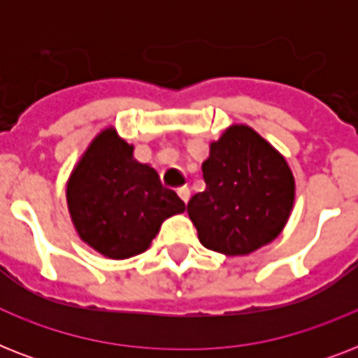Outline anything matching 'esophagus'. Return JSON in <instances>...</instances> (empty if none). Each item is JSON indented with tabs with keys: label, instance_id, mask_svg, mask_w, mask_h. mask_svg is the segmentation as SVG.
Here are the masks:
<instances>
[{
	"label": "esophagus",
	"instance_id": "esophagus-1",
	"mask_svg": "<svg viewBox=\"0 0 358 358\" xmlns=\"http://www.w3.org/2000/svg\"><path fill=\"white\" fill-rule=\"evenodd\" d=\"M178 196L182 199L184 202L189 201V196H191V191L187 185H182V187H178Z\"/></svg>",
	"mask_w": 358,
	"mask_h": 358
}]
</instances>
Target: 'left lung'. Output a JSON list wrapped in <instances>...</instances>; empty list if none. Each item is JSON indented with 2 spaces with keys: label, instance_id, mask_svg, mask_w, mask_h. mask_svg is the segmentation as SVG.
Segmentation results:
<instances>
[{
  "label": "left lung",
  "instance_id": "obj_1",
  "mask_svg": "<svg viewBox=\"0 0 358 358\" xmlns=\"http://www.w3.org/2000/svg\"><path fill=\"white\" fill-rule=\"evenodd\" d=\"M206 187L187 213L206 249L249 255L282 232L294 206L288 163L249 126H232L212 143L202 163Z\"/></svg>",
  "mask_w": 358,
  "mask_h": 358
}]
</instances>
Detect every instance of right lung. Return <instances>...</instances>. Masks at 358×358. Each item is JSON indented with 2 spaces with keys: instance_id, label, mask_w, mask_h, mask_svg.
<instances>
[{
  "instance_id": "add662e5",
  "label": "right lung",
  "mask_w": 358,
  "mask_h": 358,
  "mask_svg": "<svg viewBox=\"0 0 358 358\" xmlns=\"http://www.w3.org/2000/svg\"><path fill=\"white\" fill-rule=\"evenodd\" d=\"M66 201L80 238L113 260L150 247L167 217L185 210L157 173L134 159V146L106 129L92 141L74 169Z\"/></svg>"
}]
</instances>
